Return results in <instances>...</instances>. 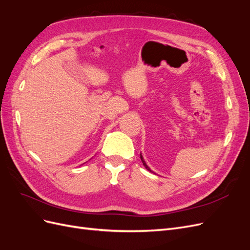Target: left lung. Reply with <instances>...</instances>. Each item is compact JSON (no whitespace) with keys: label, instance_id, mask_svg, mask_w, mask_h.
Segmentation results:
<instances>
[{"label":"left lung","instance_id":"8db88e82","mask_svg":"<svg viewBox=\"0 0 250 250\" xmlns=\"http://www.w3.org/2000/svg\"><path fill=\"white\" fill-rule=\"evenodd\" d=\"M140 156H141V161H142V163H143V165H144V166H145V168H146V169H147V170H148V171H150V172H152V171H151V170H150V168H149V167H148V166H147V164H146V163H145V161H144V158H143V156H142V154H140Z\"/></svg>","mask_w":250,"mask_h":250}]
</instances>
